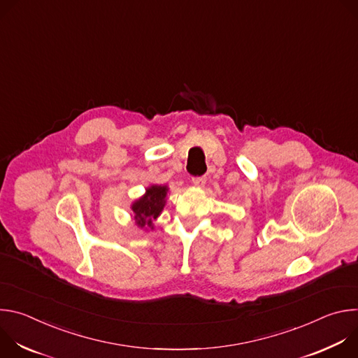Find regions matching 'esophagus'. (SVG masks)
Returning <instances> with one entry per match:
<instances>
[{"label":"esophagus","instance_id":"34e87169","mask_svg":"<svg viewBox=\"0 0 358 358\" xmlns=\"http://www.w3.org/2000/svg\"><path fill=\"white\" fill-rule=\"evenodd\" d=\"M206 181H207L206 177H195V178H192V185L201 188V187L206 185Z\"/></svg>","mask_w":358,"mask_h":358}]
</instances>
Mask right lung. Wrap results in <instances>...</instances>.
<instances>
[{"label":"right lung","instance_id":"obj_1","mask_svg":"<svg viewBox=\"0 0 358 358\" xmlns=\"http://www.w3.org/2000/svg\"><path fill=\"white\" fill-rule=\"evenodd\" d=\"M169 191H170L169 185L152 184L145 188V192L141 196H138L131 202L130 206L133 211L131 218L136 227L144 231L155 229V224H152V221H156L162 215L166 207Z\"/></svg>","mask_w":358,"mask_h":358}]
</instances>
